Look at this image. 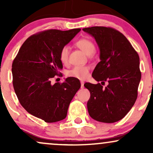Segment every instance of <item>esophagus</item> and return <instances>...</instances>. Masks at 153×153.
I'll use <instances>...</instances> for the list:
<instances>
[{
  "instance_id": "1",
  "label": "esophagus",
  "mask_w": 153,
  "mask_h": 153,
  "mask_svg": "<svg viewBox=\"0 0 153 153\" xmlns=\"http://www.w3.org/2000/svg\"><path fill=\"white\" fill-rule=\"evenodd\" d=\"M80 83H81V88H84V82L80 81Z\"/></svg>"
}]
</instances>
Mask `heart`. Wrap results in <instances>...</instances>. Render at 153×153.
I'll list each match as a JSON object with an SVG mask.
<instances>
[{"label": "heart", "mask_w": 153, "mask_h": 153, "mask_svg": "<svg viewBox=\"0 0 153 153\" xmlns=\"http://www.w3.org/2000/svg\"><path fill=\"white\" fill-rule=\"evenodd\" d=\"M76 46L79 47L82 52H85L87 55L91 56L96 51V47L94 43L91 39L86 38L80 39L76 42ZM70 48L68 46H65L60 50L59 59L63 64H67L69 59ZM89 68L87 66H75L73 69L68 72V75L70 77L81 79H85L88 76Z\"/></svg>", "instance_id": "b5f03b06"}]
</instances>
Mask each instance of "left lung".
I'll list each match as a JSON object with an SVG mask.
<instances>
[{"label": "left lung", "mask_w": 153, "mask_h": 153, "mask_svg": "<svg viewBox=\"0 0 153 153\" xmlns=\"http://www.w3.org/2000/svg\"><path fill=\"white\" fill-rule=\"evenodd\" d=\"M96 39L99 47L100 59L92 73L98 82H85L90 91L87 103L91 118L98 122L114 123L124 118L137 98L141 80L140 57L124 34L111 27L93 26L82 29Z\"/></svg>", "instance_id": "1"}]
</instances>
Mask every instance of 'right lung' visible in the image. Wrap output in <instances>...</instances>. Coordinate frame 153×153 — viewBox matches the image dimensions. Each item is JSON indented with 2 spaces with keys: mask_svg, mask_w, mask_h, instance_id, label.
<instances>
[{
  "mask_svg": "<svg viewBox=\"0 0 153 153\" xmlns=\"http://www.w3.org/2000/svg\"><path fill=\"white\" fill-rule=\"evenodd\" d=\"M80 29H50L31 35L19 49L12 64L13 85L21 105L45 122L65 119L72 99L80 88L78 79L70 77L62 83H51L60 76L59 53Z\"/></svg>",
  "mask_w": 153,
  "mask_h": 153,
  "instance_id": "obj_1",
  "label": "right lung"
}]
</instances>
